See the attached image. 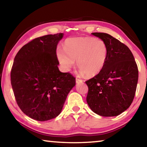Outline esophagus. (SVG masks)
<instances>
[{
  "label": "esophagus",
  "instance_id": "esophagus-1",
  "mask_svg": "<svg viewBox=\"0 0 147 147\" xmlns=\"http://www.w3.org/2000/svg\"><path fill=\"white\" fill-rule=\"evenodd\" d=\"M83 82L82 80L81 79H78V78H76V84H79V83H82Z\"/></svg>",
  "mask_w": 147,
  "mask_h": 147
}]
</instances>
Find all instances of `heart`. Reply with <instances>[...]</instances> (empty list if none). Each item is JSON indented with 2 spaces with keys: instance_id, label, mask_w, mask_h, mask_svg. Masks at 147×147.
Instances as JSON below:
<instances>
[{
  "instance_id": "1",
  "label": "heart",
  "mask_w": 147,
  "mask_h": 147,
  "mask_svg": "<svg viewBox=\"0 0 147 147\" xmlns=\"http://www.w3.org/2000/svg\"><path fill=\"white\" fill-rule=\"evenodd\" d=\"M108 54L105 42L90 36L69 38L65 41L63 49L57 51L58 61L65 71H71L76 61L80 74H86L88 77L101 73Z\"/></svg>"
}]
</instances>
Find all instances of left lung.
Wrapping results in <instances>:
<instances>
[{"instance_id":"8db88e82","label":"left lung","mask_w":147,"mask_h":147,"mask_svg":"<svg viewBox=\"0 0 147 147\" xmlns=\"http://www.w3.org/2000/svg\"><path fill=\"white\" fill-rule=\"evenodd\" d=\"M105 42L108 58L101 72L86 82V97L93 112L102 116H116L129 108L138 82V68L129 48L104 32H92Z\"/></svg>"}]
</instances>
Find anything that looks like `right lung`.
Returning <instances> with one entry per match:
<instances>
[{
	"instance_id": "obj_1",
	"label": "right lung",
	"mask_w": 147,
	"mask_h": 147,
	"mask_svg": "<svg viewBox=\"0 0 147 147\" xmlns=\"http://www.w3.org/2000/svg\"><path fill=\"white\" fill-rule=\"evenodd\" d=\"M63 33L48 34L25 44L16 54L11 84L16 102L32 119H53L62 111L75 78L58 68L56 49Z\"/></svg>"
}]
</instances>
